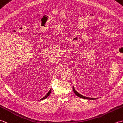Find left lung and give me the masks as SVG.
Listing matches in <instances>:
<instances>
[{"label":"left lung","instance_id":"1","mask_svg":"<svg viewBox=\"0 0 123 123\" xmlns=\"http://www.w3.org/2000/svg\"><path fill=\"white\" fill-rule=\"evenodd\" d=\"M73 90H74V93L75 94V95H76L77 96L81 98H84V99H90V100H93H93H95V99H97V98H89V97H85V96H82L81 95H80V93H78L77 91L74 89V87H73Z\"/></svg>","mask_w":123,"mask_h":123}]
</instances>
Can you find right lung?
Segmentation results:
<instances>
[{
    "label": "right lung",
    "instance_id": "add662e5",
    "mask_svg": "<svg viewBox=\"0 0 123 123\" xmlns=\"http://www.w3.org/2000/svg\"><path fill=\"white\" fill-rule=\"evenodd\" d=\"M51 89H50V90H49V92H48V93H47L46 94V96H45V97H43V98H42L41 99H40V100H43V99H45L46 98H47V97H48L49 95V94H50L51 93Z\"/></svg>",
    "mask_w": 123,
    "mask_h": 123
}]
</instances>
